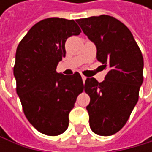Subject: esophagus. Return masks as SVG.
<instances>
[{
	"mask_svg": "<svg viewBox=\"0 0 152 152\" xmlns=\"http://www.w3.org/2000/svg\"><path fill=\"white\" fill-rule=\"evenodd\" d=\"M81 77H82V79H83V82H85V81H86V77H85V75H81Z\"/></svg>",
	"mask_w": 152,
	"mask_h": 152,
	"instance_id": "1",
	"label": "esophagus"
}]
</instances>
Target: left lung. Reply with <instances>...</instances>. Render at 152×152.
Here are the masks:
<instances>
[{"instance_id": "8db88e82", "label": "left lung", "mask_w": 152, "mask_h": 152, "mask_svg": "<svg viewBox=\"0 0 152 152\" xmlns=\"http://www.w3.org/2000/svg\"><path fill=\"white\" fill-rule=\"evenodd\" d=\"M84 34L96 46V59L108 72L98 83L87 77L85 92L92 131L110 136L119 131L139 100L143 82V56L129 28L109 15L77 20Z\"/></svg>"}]
</instances>
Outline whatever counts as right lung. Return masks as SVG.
I'll return each instance as SVG.
<instances>
[{"mask_svg":"<svg viewBox=\"0 0 152 152\" xmlns=\"http://www.w3.org/2000/svg\"><path fill=\"white\" fill-rule=\"evenodd\" d=\"M74 20L47 18L35 23L18 45L13 75L16 92L29 122L41 133L57 136L68 128L69 112L83 92L81 75H65L56 66L68 37L78 35Z\"/></svg>","mask_w":152,"mask_h":152,"instance_id":"right-lung-1","label":"right lung"}]
</instances>
